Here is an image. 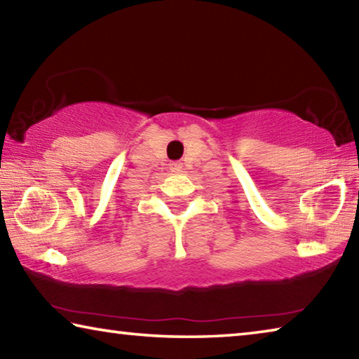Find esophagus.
Here are the masks:
<instances>
[{
	"label": "esophagus",
	"mask_w": 359,
	"mask_h": 359,
	"mask_svg": "<svg viewBox=\"0 0 359 359\" xmlns=\"http://www.w3.org/2000/svg\"><path fill=\"white\" fill-rule=\"evenodd\" d=\"M177 166H179V165H174V168H177Z\"/></svg>",
	"instance_id": "esophagus-1"
}]
</instances>
